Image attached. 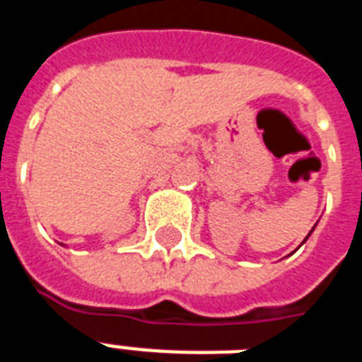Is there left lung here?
<instances>
[{
    "label": "left lung",
    "mask_w": 362,
    "mask_h": 362,
    "mask_svg": "<svg viewBox=\"0 0 362 362\" xmlns=\"http://www.w3.org/2000/svg\"><path fill=\"white\" fill-rule=\"evenodd\" d=\"M306 238H308V237H306Z\"/></svg>",
    "instance_id": "1"
}]
</instances>
